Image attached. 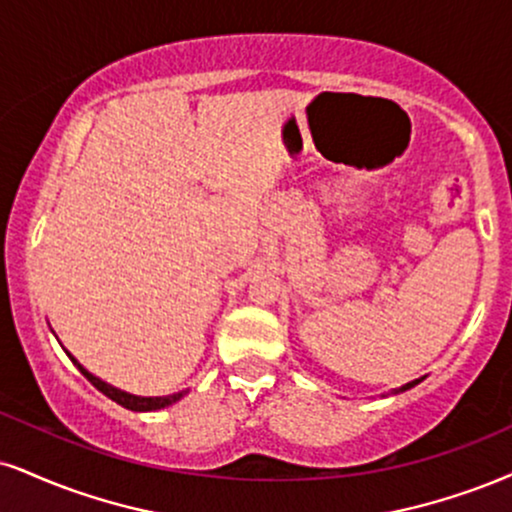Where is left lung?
<instances>
[{
  "mask_svg": "<svg viewBox=\"0 0 512 512\" xmlns=\"http://www.w3.org/2000/svg\"><path fill=\"white\" fill-rule=\"evenodd\" d=\"M420 381H422V379H415V381H410V384L400 386V389H398V391H408V389H412V386H415V384H420ZM398 391H396V393H398Z\"/></svg>",
  "mask_w": 512,
  "mask_h": 512,
  "instance_id": "8db88e82",
  "label": "left lung"
}]
</instances>
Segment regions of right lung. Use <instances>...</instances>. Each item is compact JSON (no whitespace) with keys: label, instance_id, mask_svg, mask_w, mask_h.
Masks as SVG:
<instances>
[{"label":"right lung","instance_id":"1","mask_svg":"<svg viewBox=\"0 0 512 512\" xmlns=\"http://www.w3.org/2000/svg\"><path fill=\"white\" fill-rule=\"evenodd\" d=\"M66 355L71 357V362L73 365H76L78 369H80V374H83L85 379L90 381L92 386H95L97 391H102L104 396L107 398H112L114 403H119V405H123V408H128V410H135V412H150V410H162V408H166V405H171V403H176V400H181L183 396H186V391H178V393H174V396H157V398H145V396H133V393H126V391H121V389H116V386H112V384H107V381H102L100 377H95V374H90L88 369H85L83 365H80V362L76 360V357H73L69 350H66Z\"/></svg>","mask_w":512,"mask_h":512}]
</instances>
